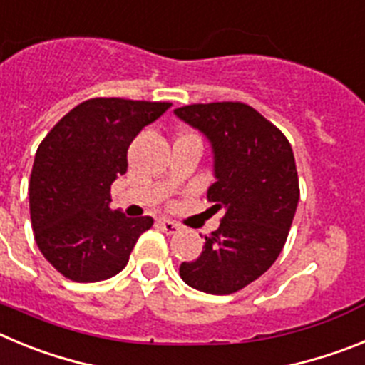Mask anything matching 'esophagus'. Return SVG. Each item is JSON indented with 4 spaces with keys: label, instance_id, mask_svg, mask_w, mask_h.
I'll return each mask as SVG.
<instances>
[{
    "label": "esophagus",
    "instance_id": "esophagus-1",
    "mask_svg": "<svg viewBox=\"0 0 365 365\" xmlns=\"http://www.w3.org/2000/svg\"><path fill=\"white\" fill-rule=\"evenodd\" d=\"M159 227L163 228L166 234H175V232H179V225L173 221H170V219H159Z\"/></svg>",
    "mask_w": 365,
    "mask_h": 365
}]
</instances>
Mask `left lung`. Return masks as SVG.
Here are the masks:
<instances>
[{
    "label": "left lung",
    "mask_w": 365,
    "mask_h": 365,
    "mask_svg": "<svg viewBox=\"0 0 365 365\" xmlns=\"http://www.w3.org/2000/svg\"><path fill=\"white\" fill-rule=\"evenodd\" d=\"M175 115L210 140L217 180L208 201L225 210L201 256L179 274L197 291L232 294L265 274L285 245L299 199L294 153L285 135L243 102L182 106Z\"/></svg>",
    "instance_id": "1"
}]
</instances>
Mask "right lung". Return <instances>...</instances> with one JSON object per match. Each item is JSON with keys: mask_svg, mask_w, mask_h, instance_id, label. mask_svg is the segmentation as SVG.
<instances>
[{"mask_svg": "<svg viewBox=\"0 0 365 365\" xmlns=\"http://www.w3.org/2000/svg\"><path fill=\"white\" fill-rule=\"evenodd\" d=\"M170 102L89 98L71 109L38 146L29 182L40 252L78 283L108 279L130 259L150 215L111 210V185L128 172V148Z\"/></svg>", "mask_w": 365, "mask_h": 365, "instance_id": "obj_1", "label": "right lung"}]
</instances>
